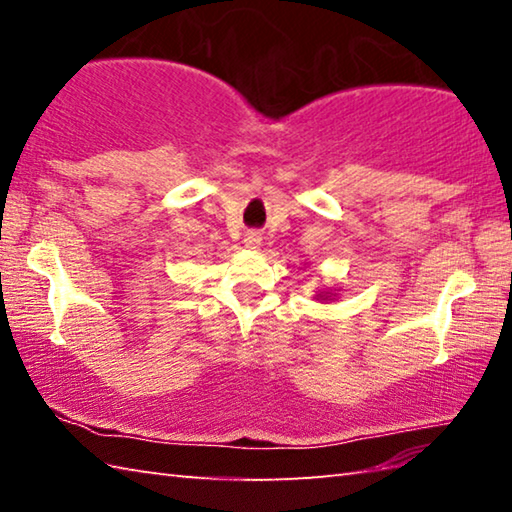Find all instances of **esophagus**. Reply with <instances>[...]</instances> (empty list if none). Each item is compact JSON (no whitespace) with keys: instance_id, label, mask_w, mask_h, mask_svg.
<instances>
[{"instance_id":"34e87169","label":"esophagus","mask_w":512,"mask_h":512,"mask_svg":"<svg viewBox=\"0 0 512 512\" xmlns=\"http://www.w3.org/2000/svg\"><path fill=\"white\" fill-rule=\"evenodd\" d=\"M244 244L248 248H259V246H262V235H259V232H248Z\"/></svg>"}]
</instances>
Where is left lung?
Wrapping results in <instances>:
<instances>
[{
    "label": "left lung",
    "instance_id": "obj_1",
    "mask_svg": "<svg viewBox=\"0 0 512 512\" xmlns=\"http://www.w3.org/2000/svg\"><path fill=\"white\" fill-rule=\"evenodd\" d=\"M316 300H320V302L336 300V293L334 291H316Z\"/></svg>",
    "mask_w": 512,
    "mask_h": 512
}]
</instances>
